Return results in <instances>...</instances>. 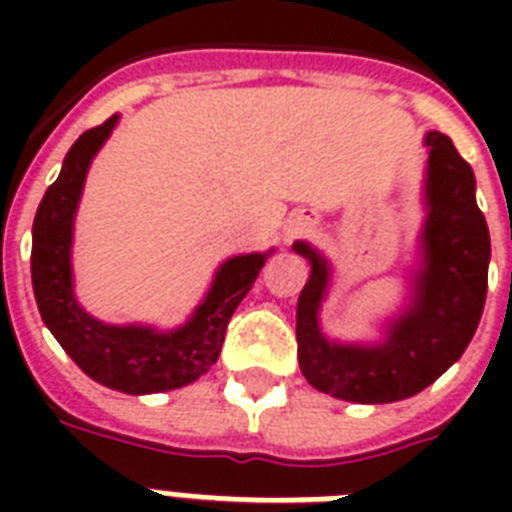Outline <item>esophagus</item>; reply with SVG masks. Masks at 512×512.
<instances>
[{"mask_svg":"<svg viewBox=\"0 0 512 512\" xmlns=\"http://www.w3.org/2000/svg\"><path fill=\"white\" fill-rule=\"evenodd\" d=\"M311 231V225L308 223H292L287 228V239H295V236H300V233H308Z\"/></svg>","mask_w":512,"mask_h":512,"instance_id":"34e87169","label":"esophagus"}]
</instances>
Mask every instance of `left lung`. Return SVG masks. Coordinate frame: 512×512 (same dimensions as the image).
I'll return each mask as SVG.
<instances>
[{
	"label": "left lung",
	"mask_w": 512,
	"mask_h": 512,
	"mask_svg": "<svg viewBox=\"0 0 512 512\" xmlns=\"http://www.w3.org/2000/svg\"><path fill=\"white\" fill-rule=\"evenodd\" d=\"M425 225L422 268L412 305L380 345H342L321 335L319 308L329 287V263L305 241L311 279L297 300V361L313 388L356 404H393L436 382L465 353L484 313L492 241L476 204L470 164L441 132L425 135Z\"/></svg>",
	"instance_id": "1"
}]
</instances>
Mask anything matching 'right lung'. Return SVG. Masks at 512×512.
I'll return each instance as SVG.
<instances>
[{
	"label": "right lung",
	"instance_id": "1",
	"mask_svg": "<svg viewBox=\"0 0 512 512\" xmlns=\"http://www.w3.org/2000/svg\"><path fill=\"white\" fill-rule=\"evenodd\" d=\"M119 116L82 132L63 159L58 180L47 188L34 217L31 281L34 297L55 340L87 377L130 396L162 393L199 380L223 348L233 311L247 297L252 281L271 252L236 255L220 265L204 303L183 327L159 332L154 327H116L92 319L74 297L71 241L74 215L82 199L92 156L106 143Z\"/></svg>",
	"mask_w": 512,
	"mask_h": 512
}]
</instances>
